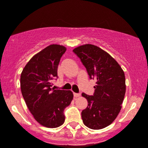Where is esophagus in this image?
<instances>
[{
	"instance_id": "esophagus-1",
	"label": "esophagus",
	"mask_w": 148,
	"mask_h": 148,
	"mask_svg": "<svg viewBox=\"0 0 148 148\" xmlns=\"http://www.w3.org/2000/svg\"><path fill=\"white\" fill-rule=\"evenodd\" d=\"M73 96H74V97L75 98H77V97H79L81 96V94H77V93H73Z\"/></svg>"
}]
</instances>
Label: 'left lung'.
<instances>
[{
  "label": "left lung",
  "mask_w": 148,
  "mask_h": 148,
  "mask_svg": "<svg viewBox=\"0 0 148 148\" xmlns=\"http://www.w3.org/2000/svg\"><path fill=\"white\" fill-rule=\"evenodd\" d=\"M86 68L90 78H96L94 94L83 93L88 106L81 112L84 125L91 129H102L110 125L121 109L126 93L124 72L108 52L92 44L73 49Z\"/></svg>",
  "instance_id": "obj_1"
}]
</instances>
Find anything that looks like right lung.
<instances>
[{"label":"right lung","instance_id":"add662e5","mask_svg":"<svg viewBox=\"0 0 148 148\" xmlns=\"http://www.w3.org/2000/svg\"><path fill=\"white\" fill-rule=\"evenodd\" d=\"M64 46H48L30 59L21 73V91L28 109L38 123L57 128L64 122V110L73 99L71 91L55 90L51 81L57 77V68Z\"/></svg>","mask_w":148,"mask_h":148}]
</instances>
